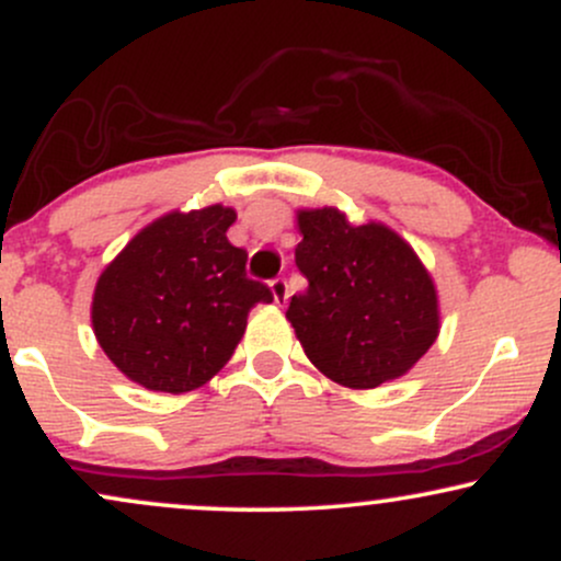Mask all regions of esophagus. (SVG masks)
Instances as JSON below:
<instances>
[{
	"label": "esophagus",
	"instance_id": "1",
	"mask_svg": "<svg viewBox=\"0 0 561 561\" xmlns=\"http://www.w3.org/2000/svg\"><path fill=\"white\" fill-rule=\"evenodd\" d=\"M272 298L276 306H285L287 298H289V287H287V279L285 276H276L272 282Z\"/></svg>",
	"mask_w": 561,
	"mask_h": 561
}]
</instances>
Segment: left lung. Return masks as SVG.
<instances>
[{
    "label": "left lung",
    "mask_w": 561,
    "mask_h": 561,
    "mask_svg": "<svg viewBox=\"0 0 561 561\" xmlns=\"http://www.w3.org/2000/svg\"><path fill=\"white\" fill-rule=\"evenodd\" d=\"M295 263L308 279L287 321L308 362L351 390L401 379L440 334V300L416 250L382 221L298 208Z\"/></svg>",
    "instance_id": "left-lung-1"
}]
</instances>
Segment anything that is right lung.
I'll use <instances>...</instances> for the list:
<instances>
[{"label": "right lung", "instance_id": "obj_1", "mask_svg": "<svg viewBox=\"0 0 561 561\" xmlns=\"http://www.w3.org/2000/svg\"><path fill=\"white\" fill-rule=\"evenodd\" d=\"M229 205L169 210L139 229L102 268L92 330L121 375L152 392L210 382L240 345L255 302H272L248 279V253L227 240Z\"/></svg>", "mask_w": 561, "mask_h": 561}]
</instances>
